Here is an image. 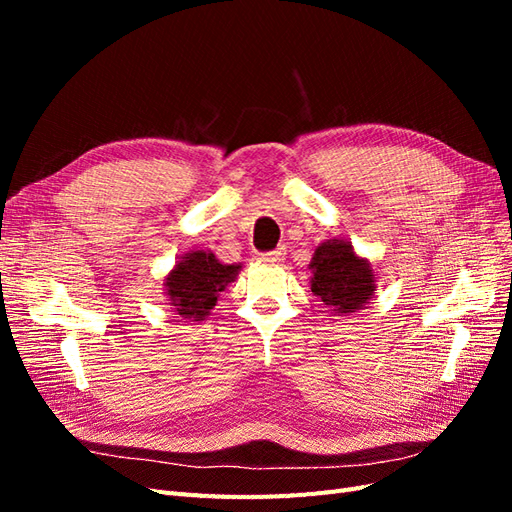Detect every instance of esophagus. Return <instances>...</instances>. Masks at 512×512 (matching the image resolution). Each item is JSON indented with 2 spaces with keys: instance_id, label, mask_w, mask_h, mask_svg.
<instances>
[{
  "instance_id": "1",
  "label": "esophagus",
  "mask_w": 512,
  "mask_h": 512,
  "mask_svg": "<svg viewBox=\"0 0 512 512\" xmlns=\"http://www.w3.org/2000/svg\"><path fill=\"white\" fill-rule=\"evenodd\" d=\"M258 260H260V262H267V265H280V262L284 260V252H282V250H275V252L260 254Z\"/></svg>"
}]
</instances>
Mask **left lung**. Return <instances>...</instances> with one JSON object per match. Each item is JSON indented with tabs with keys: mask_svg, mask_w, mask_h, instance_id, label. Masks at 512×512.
Here are the masks:
<instances>
[{
	"mask_svg": "<svg viewBox=\"0 0 512 512\" xmlns=\"http://www.w3.org/2000/svg\"><path fill=\"white\" fill-rule=\"evenodd\" d=\"M312 292L333 314H354L363 309L376 292L374 265L354 252L346 239H327L320 243L312 262Z\"/></svg>",
	"mask_w": 512,
	"mask_h": 512,
	"instance_id": "1",
	"label": "left lung"
}]
</instances>
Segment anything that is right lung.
I'll return each instance as SVG.
<instances>
[{
  "mask_svg": "<svg viewBox=\"0 0 512 512\" xmlns=\"http://www.w3.org/2000/svg\"><path fill=\"white\" fill-rule=\"evenodd\" d=\"M241 265L220 262L211 250L183 254L164 277V294L177 322L205 320L220 299V292L237 280Z\"/></svg>",
  "mask_w": 512,
  "mask_h": 512,
  "instance_id": "obj_1",
  "label": "right lung"
}]
</instances>
